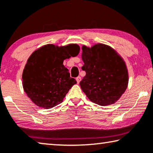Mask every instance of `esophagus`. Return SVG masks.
I'll return each mask as SVG.
<instances>
[{
	"mask_svg": "<svg viewBox=\"0 0 153 153\" xmlns=\"http://www.w3.org/2000/svg\"><path fill=\"white\" fill-rule=\"evenodd\" d=\"M76 82L78 83H79V82L81 81V76H78V77H76Z\"/></svg>",
	"mask_w": 153,
	"mask_h": 153,
	"instance_id": "obj_1",
	"label": "esophagus"
}]
</instances>
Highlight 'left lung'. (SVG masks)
I'll return each instance as SVG.
<instances>
[{"label": "left lung", "mask_w": 153, "mask_h": 153, "mask_svg": "<svg viewBox=\"0 0 153 153\" xmlns=\"http://www.w3.org/2000/svg\"><path fill=\"white\" fill-rule=\"evenodd\" d=\"M82 70L86 72L81 89L93 103L108 105L115 103L127 88L128 74L120 56L109 46L97 44L83 46Z\"/></svg>", "instance_id": "obj_1"}]
</instances>
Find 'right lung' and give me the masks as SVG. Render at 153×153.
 Instances as JSON below:
<instances>
[{"label": "right lung", "instance_id": "obj_1", "mask_svg": "<svg viewBox=\"0 0 153 153\" xmlns=\"http://www.w3.org/2000/svg\"><path fill=\"white\" fill-rule=\"evenodd\" d=\"M77 45L59 48L52 44L43 46L32 53L23 72V89L32 102L41 108L50 109L62 103L74 84L63 61L76 56Z\"/></svg>", "mask_w": 153, "mask_h": 153}]
</instances>
